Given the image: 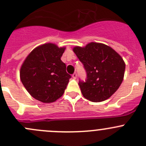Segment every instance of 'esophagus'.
Listing matches in <instances>:
<instances>
[{"instance_id":"34e87169","label":"esophagus","mask_w":146,"mask_h":146,"mask_svg":"<svg viewBox=\"0 0 146 146\" xmlns=\"http://www.w3.org/2000/svg\"><path fill=\"white\" fill-rule=\"evenodd\" d=\"M72 77L73 78H77V73H74L73 75H72Z\"/></svg>"}]
</instances>
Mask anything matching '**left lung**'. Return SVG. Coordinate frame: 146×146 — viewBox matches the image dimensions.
Here are the masks:
<instances>
[{
	"label": "left lung",
	"mask_w": 146,
	"mask_h": 146,
	"mask_svg": "<svg viewBox=\"0 0 146 146\" xmlns=\"http://www.w3.org/2000/svg\"><path fill=\"white\" fill-rule=\"evenodd\" d=\"M73 51L86 72V80L78 82L84 98L92 102L109 98L123 79L125 65L121 56L111 47L98 43H90L84 48L77 46Z\"/></svg>",
	"instance_id": "left-lung-1"
}]
</instances>
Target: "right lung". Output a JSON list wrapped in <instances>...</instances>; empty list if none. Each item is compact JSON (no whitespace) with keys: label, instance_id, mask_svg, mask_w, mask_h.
<instances>
[{"label":"right lung","instance_id":"1","mask_svg":"<svg viewBox=\"0 0 146 146\" xmlns=\"http://www.w3.org/2000/svg\"><path fill=\"white\" fill-rule=\"evenodd\" d=\"M65 48L46 43L32 50L21 66L24 87L36 100L52 103L61 97L71 76L61 60Z\"/></svg>","mask_w":146,"mask_h":146}]
</instances>
